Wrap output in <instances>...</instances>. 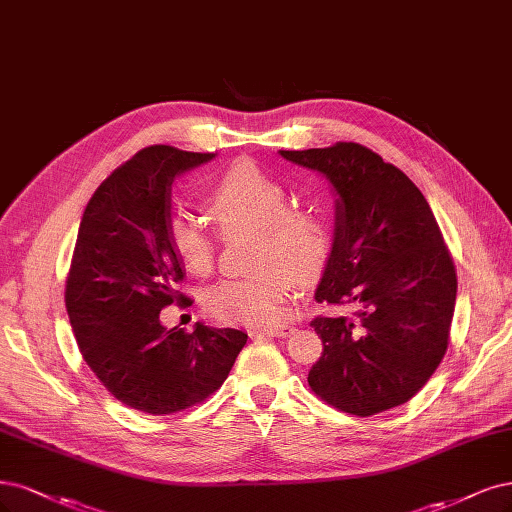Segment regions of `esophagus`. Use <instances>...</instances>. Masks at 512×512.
<instances>
[{
    "mask_svg": "<svg viewBox=\"0 0 512 512\" xmlns=\"http://www.w3.org/2000/svg\"><path fill=\"white\" fill-rule=\"evenodd\" d=\"M262 334H269V337H288V334L294 332V326L288 324H281V326H269V328H262Z\"/></svg>",
    "mask_w": 512,
    "mask_h": 512,
    "instance_id": "1",
    "label": "esophagus"
}]
</instances>
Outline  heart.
<instances>
[{
    "instance_id": "1",
    "label": "heart",
    "mask_w": 512,
    "mask_h": 512,
    "mask_svg": "<svg viewBox=\"0 0 512 512\" xmlns=\"http://www.w3.org/2000/svg\"><path fill=\"white\" fill-rule=\"evenodd\" d=\"M209 214L226 235L256 233L252 275L222 279L205 296V311L220 322L264 326L284 315L294 284H313L328 269L334 228L322 205H292V192L254 161H237L211 186ZM173 256L192 275H209L218 241L190 209L169 218Z\"/></svg>"
}]
</instances>
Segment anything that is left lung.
I'll use <instances>...</instances> for the list:
<instances>
[{
    "mask_svg": "<svg viewBox=\"0 0 512 512\" xmlns=\"http://www.w3.org/2000/svg\"><path fill=\"white\" fill-rule=\"evenodd\" d=\"M320 171L337 192V226L317 303H354V317L317 315L324 343L309 370L317 398L368 417L409 402L449 345L457 275L421 190L392 163L354 142L279 150Z\"/></svg>",
    "mask_w": 512,
    "mask_h": 512,
    "instance_id": "left-lung-1",
    "label": "left lung"
}]
</instances>
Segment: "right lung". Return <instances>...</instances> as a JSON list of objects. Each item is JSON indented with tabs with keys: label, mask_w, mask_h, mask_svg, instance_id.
<instances>
[{
	"label": "right lung",
	"mask_w": 512,
	"mask_h": 512,
	"mask_svg": "<svg viewBox=\"0 0 512 512\" xmlns=\"http://www.w3.org/2000/svg\"><path fill=\"white\" fill-rule=\"evenodd\" d=\"M214 156L139 150L101 182L78 228L65 307L80 354L116 400L150 415L209 398L248 341L235 328L161 324L165 307L192 303L178 290L184 269L167 241L171 184Z\"/></svg>",
	"instance_id": "obj_1"
}]
</instances>
